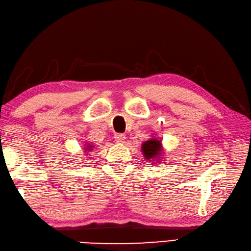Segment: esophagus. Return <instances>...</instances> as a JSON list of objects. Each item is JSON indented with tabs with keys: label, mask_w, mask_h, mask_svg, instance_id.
I'll list each match as a JSON object with an SVG mask.
<instances>
[{
	"label": "esophagus",
	"mask_w": 251,
	"mask_h": 251,
	"mask_svg": "<svg viewBox=\"0 0 251 251\" xmlns=\"http://www.w3.org/2000/svg\"><path fill=\"white\" fill-rule=\"evenodd\" d=\"M114 140L116 143H119V144H121V143H124L125 140H126V135L125 134H121V133H118V134H116L114 136Z\"/></svg>",
	"instance_id": "1"
}]
</instances>
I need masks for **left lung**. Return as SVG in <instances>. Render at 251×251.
<instances>
[{"label": "left lung", "mask_w": 251, "mask_h": 251, "mask_svg": "<svg viewBox=\"0 0 251 251\" xmlns=\"http://www.w3.org/2000/svg\"><path fill=\"white\" fill-rule=\"evenodd\" d=\"M141 151L146 160H154L156 165H158L161 161L163 151L162 143L161 140L157 139V137H151L150 140L143 143L141 146Z\"/></svg>", "instance_id": "8db88e82"}]
</instances>
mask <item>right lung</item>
<instances>
[{"label":"right lung","mask_w":251,"mask_h":251,"mask_svg":"<svg viewBox=\"0 0 251 251\" xmlns=\"http://www.w3.org/2000/svg\"><path fill=\"white\" fill-rule=\"evenodd\" d=\"M92 151H94V146L91 145V144H86V143H85L84 148H83L84 154H88L89 155Z\"/></svg>","instance_id":"obj_1"}]
</instances>
